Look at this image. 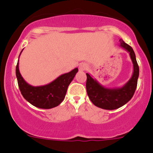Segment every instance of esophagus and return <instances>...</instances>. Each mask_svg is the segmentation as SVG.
Instances as JSON below:
<instances>
[{"mask_svg": "<svg viewBox=\"0 0 153 153\" xmlns=\"http://www.w3.org/2000/svg\"><path fill=\"white\" fill-rule=\"evenodd\" d=\"M79 70L80 71H84L87 69V64H85V63H81V64H79Z\"/></svg>", "mask_w": 153, "mask_h": 153, "instance_id": "1", "label": "esophagus"}]
</instances>
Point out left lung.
I'll return each instance as SVG.
<instances>
[{
	"mask_svg": "<svg viewBox=\"0 0 153 153\" xmlns=\"http://www.w3.org/2000/svg\"><path fill=\"white\" fill-rule=\"evenodd\" d=\"M119 46L129 54L133 64L132 76L124 85L117 88H106L92 78V75L86 73V87L88 96L94 105L101 109L112 110L124 106L132 98L137 87L139 67L135 52L132 48L122 39L120 40Z\"/></svg>",
	"mask_w": 153,
	"mask_h": 153,
	"instance_id": "left-lung-1",
	"label": "left lung"
}]
</instances>
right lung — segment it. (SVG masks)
Masks as SVG:
<instances>
[{
  "mask_svg": "<svg viewBox=\"0 0 153 153\" xmlns=\"http://www.w3.org/2000/svg\"><path fill=\"white\" fill-rule=\"evenodd\" d=\"M19 58L15 72L18 86L23 97L32 105L41 109H51L59 105L65 98L68 86L78 72V68L61 75L46 85L34 86L28 84L21 75L19 70Z\"/></svg>",
  "mask_w": 153,
  "mask_h": 153,
  "instance_id": "right-lung-1",
  "label": "right lung"
}]
</instances>
